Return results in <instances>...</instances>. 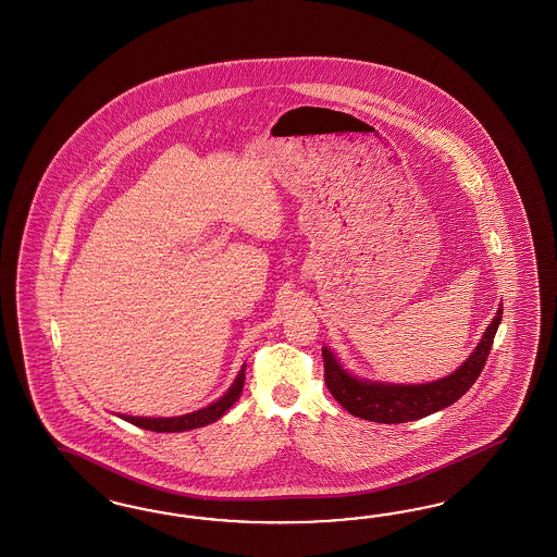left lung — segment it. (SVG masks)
Returning <instances> with one entry per match:
<instances>
[{
    "instance_id": "1",
    "label": "left lung",
    "mask_w": 557,
    "mask_h": 557,
    "mask_svg": "<svg viewBox=\"0 0 557 557\" xmlns=\"http://www.w3.org/2000/svg\"><path fill=\"white\" fill-rule=\"evenodd\" d=\"M502 307L491 321L481 344L474 348L467 362L454 371L449 377L437 379L423 385H387L360 381L348 375L335 360L334 355L323 348L325 360V385L332 392L335 400L339 401L350 414L364 421L375 423H408L429 417L445 406L460 400L472 383L479 379L485 369L490 357L493 337L502 321Z\"/></svg>"
}]
</instances>
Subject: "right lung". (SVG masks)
I'll use <instances>...</instances> for the list:
<instances>
[{
	"label": "right lung",
	"mask_w": 557,
	"mask_h": 557,
	"mask_svg": "<svg viewBox=\"0 0 557 557\" xmlns=\"http://www.w3.org/2000/svg\"><path fill=\"white\" fill-rule=\"evenodd\" d=\"M245 367L240 369L238 377L234 379L232 387L223 394L222 398L213 401L211 406L184 414V417H174V419H140V417H124V421L136 424L140 429L147 431H157V433H178V431H188V429H197L202 424L213 423L218 421L222 414H225L227 408H232V404L240 398L243 387H245Z\"/></svg>",
	"instance_id": "1"
}]
</instances>
